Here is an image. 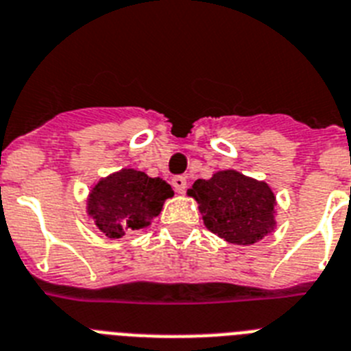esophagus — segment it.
I'll use <instances>...</instances> for the list:
<instances>
[{
    "label": "esophagus",
    "mask_w": 351,
    "mask_h": 351,
    "mask_svg": "<svg viewBox=\"0 0 351 351\" xmlns=\"http://www.w3.org/2000/svg\"><path fill=\"white\" fill-rule=\"evenodd\" d=\"M171 184H173V187H175L176 193H178V195H182V193L185 191V187H187V178H185V176H173Z\"/></svg>",
    "instance_id": "1"
}]
</instances>
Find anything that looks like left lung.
<instances>
[{
    "label": "left lung",
    "mask_w": 351,
    "mask_h": 351,
    "mask_svg": "<svg viewBox=\"0 0 351 351\" xmlns=\"http://www.w3.org/2000/svg\"><path fill=\"white\" fill-rule=\"evenodd\" d=\"M187 195L198 204L205 227L227 243H258L276 230L274 191L240 171H216L209 180H196Z\"/></svg>",
    "instance_id": "obj_1"
}]
</instances>
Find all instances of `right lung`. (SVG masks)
<instances>
[{"instance_id": "right-lung-1", "label": "right lung", "mask_w": 351, "mask_h": 351, "mask_svg": "<svg viewBox=\"0 0 351 351\" xmlns=\"http://www.w3.org/2000/svg\"><path fill=\"white\" fill-rule=\"evenodd\" d=\"M173 195V187L160 176L151 178L138 169L122 167L92 185L86 215L104 236L122 238L135 230L149 229L164 202Z\"/></svg>"}]
</instances>
